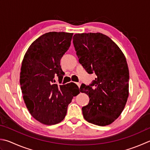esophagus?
Masks as SVG:
<instances>
[{"label":"esophagus","instance_id":"1","mask_svg":"<svg viewBox=\"0 0 150 150\" xmlns=\"http://www.w3.org/2000/svg\"><path fill=\"white\" fill-rule=\"evenodd\" d=\"M76 85H77V86H78L79 88H80V86H81V83H80V82H77V83H76Z\"/></svg>","mask_w":150,"mask_h":150}]
</instances>
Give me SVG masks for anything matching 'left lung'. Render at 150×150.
I'll return each instance as SVG.
<instances>
[{
    "mask_svg": "<svg viewBox=\"0 0 150 150\" xmlns=\"http://www.w3.org/2000/svg\"><path fill=\"white\" fill-rule=\"evenodd\" d=\"M73 44L79 62L89 74L97 78L89 86L82 83L80 92L89 96L82 107L84 119L105 126L120 116L129 96V73L125 55L115 42L105 35L76 34Z\"/></svg>",
    "mask_w": 150,
    "mask_h": 150,
    "instance_id": "obj_1",
    "label": "left lung"
}]
</instances>
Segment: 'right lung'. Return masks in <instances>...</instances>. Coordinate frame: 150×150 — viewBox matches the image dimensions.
Masks as SVG:
<instances>
[{
    "label": "right lung",
    "mask_w": 150,
    "mask_h": 150,
    "mask_svg": "<svg viewBox=\"0 0 150 150\" xmlns=\"http://www.w3.org/2000/svg\"><path fill=\"white\" fill-rule=\"evenodd\" d=\"M73 33L50 32L40 36L28 48L22 62L20 84L30 114L45 125L64 120L73 97L80 93L74 83L58 86L62 80L60 61L69 50Z\"/></svg>",
    "instance_id": "obj_1"
}]
</instances>
